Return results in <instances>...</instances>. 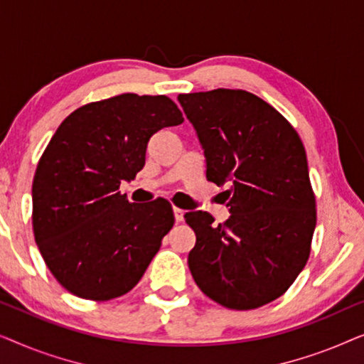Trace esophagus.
<instances>
[{
  "label": "esophagus",
  "instance_id": "34e87169",
  "mask_svg": "<svg viewBox=\"0 0 364 364\" xmlns=\"http://www.w3.org/2000/svg\"><path fill=\"white\" fill-rule=\"evenodd\" d=\"M173 215H176V222H183V215H186V212L182 210V208H178V207H173Z\"/></svg>",
  "mask_w": 364,
  "mask_h": 364
}]
</instances>
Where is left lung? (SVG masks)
<instances>
[{
	"label": "left lung",
	"instance_id": "8db88e82",
	"mask_svg": "<svg viewBox=\"0 0 364 364\" xmlns=\"http://www.w3.org/2000/svg\"><path fill=\"white\" fill-rule=\"evenodd\" d=\"M207 159V178L225 191L230 217L188 212L196 232L188 268L198 288L230 310L282 296L310 257L316 205L306 152L275 107L242 89L178 94Z\"/></svg>",
	"mask_w": 364,
	"mask_h": 364
}]
</instances>
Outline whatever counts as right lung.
I'll list each match as a JSON object with an SVG mask.
<instances>
[{
  "mask_svg": "<svg viewBox=\"0 0 364 364\" xmlns=\"http://www.w3.org/2000/svg\"><path fill=\"white\" fill-rule=\"evenodd\" d=\"M183 122L167 96L121 94L76 109L39 159L33 232L69 293L107 301L131 291L173 225L166 198L131 203L119 192L146 164L147 142Z\"/></svg>",
  "mask_w": 364,
  "mask_h": 364,
  "instance_id": "1",
  "label": "right lung"
}]
</instances>
